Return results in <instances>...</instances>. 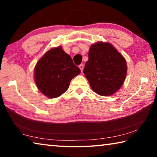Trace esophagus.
<instances>
[{
	"instance_id": "esophagus-1",
	"label": "esophagus",
	"mask_w": 157,
	"mask_h": 157,
	"mask_svg": "<svg viewBox=\"0 0 157 157\" xmlns=\"http://www.w3.org/2000/svg\"><path fill=\"white\" fill-rule=\"evenodd\" d=\"M79 68H80V70L82 72V71H83V69H84V64H83V63H81V64L79 66Z\"/></svg>"
}]
</instances>
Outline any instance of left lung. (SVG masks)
Wrapping results in <instances>:
<instances>
[{"mask_svg":"<svg viewBox=\"0 0 157 157\" xmlns=\"http://www.w3.org/2000/svg\"><path fill=\"white\" fill-rule=\"evenodd\" d=\"M125 59L107 42L93 44L84 73L93 91L102 96L115 94L123 84L127 75Z\"/></svg>","mask_w":157,"mask_h":157,"instance_id":"obj_1","label":"left lung"}]
</instances>
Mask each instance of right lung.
<instances>
[{"label": "right lung", "mask_w": 157, "mask_h": 157, "mask_svg": "<svg viewBox=\"0 0 157 157\" xmlns=\"http://www.w3.org/2000/svg\"><path fill=\"white\" fill-rule=\"evenodd\" d=\"M80 72L70 55L59 46L49 50L38 61L34 68V80L42 94L55 98L66 91L71 79Z\"/></svg>", "instance_id": "right-lung-1"}]
</instances>
